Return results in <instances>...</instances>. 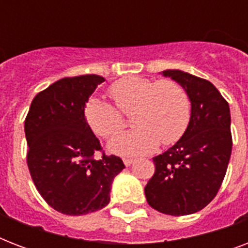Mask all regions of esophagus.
<instances>
[{"label": "esophagus", "instance_id": "obj_1", "mask_svg": "<svg viewBox=\"0 0 248 248\" xmlns=\"http://www.w3.org/2000/svg\"><path fill=\"white\" fill-rule=\"evenodd\" d=\"M132 162H134V159L132 158H124V163L126 166H130Z\"/></svg>", "mask_w": 248, "mask_h": 248}]
</instances>
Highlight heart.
Wrapping results in <instances>:
<instances>
[{"mask_svg": "<svg viewBox=\"0 0 248 248\" xmlns=\"http://www.w3.org/2000/svg\"><path fill=\"white\" fill-rule=\"evenodd\" d=\"M109 95L124 114L132 113V126L136 127L109 143V151L113 153L141 155L155 151L159 143L171 145L188 127L190 114L188 95L172 79L155 82L143 77H128L113 83L109 87ZM119 111L93 97L86 104L85 116L93 132L108 139L124 127V116Z\"/></svg>", "mask_w": 248, "mask_h": 248, "instance_id": "obj_1", "label": "heart"}]
</instances>
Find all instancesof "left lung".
<instances>
[{"label":"left lung","mask_w":248,"mask_h":248,"mask_svg":"<svg viewBox=\"0 0 248 248\" xmlns=\"http://www.w3.org/2000/svg\"><path fill=\"white\" fill-rule=\"evenodd\" d=\"M188 93L192 104L184 135L153 158L155 175L145 185L148 203L172 216L201 211L219 192L232 155L231 110L210 81L177 69L163 71Z\"/></svg>","instance_id":"obj_1"}]
</instances>
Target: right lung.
Segmentation results:
<instances>
[{
    "label": "right lung",
    "instance_id": "right-lung-1",
    "mask_svg": "<svg viewBox=\"0 0 248 248\" xmlns=\"http://www.w3.org/2000/svg\"><path fill=\"white\" fill-rule=\"evenodd\" d=\"M101 76L65 77L34 96L24 122L27 163L42 198L64 215H86L110 201L113 179L124 169L117 155L95 158L100 141L85 107Z\"/></svg>",
    "mask_w": 248,
    "mask_h": 248
}]
</instances>
